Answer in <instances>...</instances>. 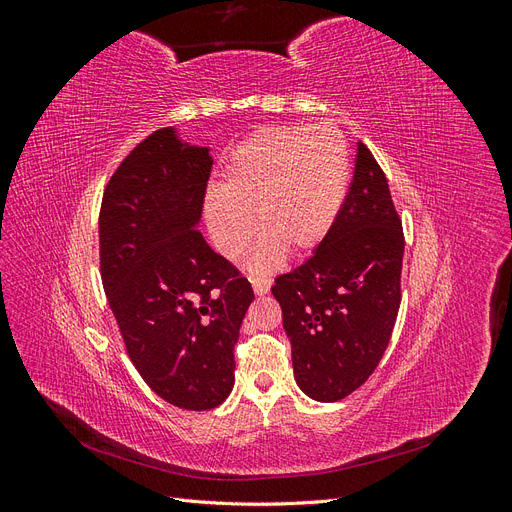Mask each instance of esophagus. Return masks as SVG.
<instances>
[{"label":"esophagus","instance_id":"obj_1","mask_svg":"<svg viewBox=\"0 0 512 512\" xmlns=\"http://www.w3.org/2000/svg\"><path fill=\"white\" fill-rule=\"evenodd\" d=\"M252 288H254V292L258 294V297H262V294L269 292L271 280H267V277H252Z\"/></svg>","mask_w":512,"mask_h":512}]
</instances>
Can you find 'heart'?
<instances>
[{"label": "heart", "instance_id": "b5f03b06", "mask_svg": "<svg viewBox=\"0 0 512 512\" xmlns=\"http://www.w3.org/2000/svg\"><path fill=\"white\" fill-rule=\"evenodd\" d=\"M348 183V143L333 123L260 130L232 153L218 192L205 198L209 237L224 258L241 260L256 237V212L265 237L252 271L269 273L288 250H318L344 207Z\"/></svg>", "mask_w": 512, "mask_h": 512}]
</instances>
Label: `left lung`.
<instances>
[{
  "label": "left lung",
  "instance_id": "left-lung-1",
  "mask_svg": "<svg viewBox=\"0 0 512 512\" xmlns=\"http://www.w3.org/2000/svg\"><path fill=\"white\" fill-rule=\"evenodd\" d=\"M404 230L382 168L359 143L350 190L329 237L271 288L282 305L299 389L339 401L374 374L401 303Z\"/></svg>",
  "mask_w": 512,
  "mask_h": 512
}]
</instances>
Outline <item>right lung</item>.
I'll return each instance as SVG.
<instances>
[{"label":"right lung","instance_id":"add662e5","mask_svg":"<svg viewBox=\"0 0 512 512\" xmlns=\"http://www.w3.org/2000/svg\"><path fill=\"white\" fill-rule=\"evenodd\" d=\"M213 158L162 128L108 181L100 271L123 344L149 389L183 410L220 406L254 290L200 235Z\"/></svg>","mask_w":512,"mask_h":512}]
</instances>
